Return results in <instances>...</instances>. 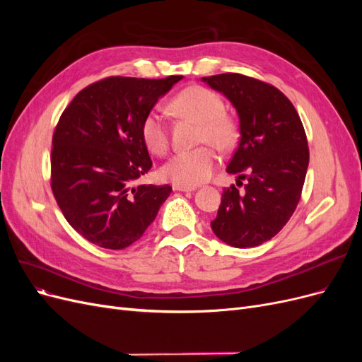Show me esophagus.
Returning a JSON list of instances; mask_svg holds the SVG:
<instances>
[{"instance_id":"34e87169","label":"esophagus","mask_w":362,"mask_h":362,"mask_svg":"<svg viewBox=\"0 0 362 362\" xmlns=\"http://www.w3.org/2000/svg\"><path fill=\"white\" fill-rule=\"evenodd\" d=\"M173 190L175 192H194L196 187L194 185H181V184H173Z\"/></svg>"}]
</instances>
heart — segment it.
Here are the masks:
<instances>
[{
  "instance_id": "obj_1",
  "label": "heart",
  "mask_w": 362,
  "mask_h": 362,
  "mask_svg": "<svg viewBox=\"0 0 362 362\" xmlns=\"http://www.w3.org/2000/svg\"><path fill=\"white\" fill-rule=\"evenodd\" d=\"M170 108L178 116L194 120L201 125L198 144H206L221 152L231 151L238 140L235 120L225 113L222 96L202 86H190L175 95ZM140 136L149 152L166 154L169 149L168 127L161 115L149 112L140 125ZM210 146H199L173 156L161 168V177L181 185H198L211 177L217 156Z\"/></svg>"
}]
</instances>
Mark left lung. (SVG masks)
<instances>
[{
  "label": "left lung",
  "mask_w": 362,
  "mask_h": 362,
  "mask_svg": "<svg viewBox=\"0 0 362 362\" xmlns=\"http://www.w3.org/2000/svg\"><path fill=\"white\" fill-rule=\"evenodd\" d=\"M233 103L240 119V140L226 172L237 185L223 189L213 233L229 246L254 247L275 237L299 204L310 149L302 120L275 86L226 72L202 76ZM246 179L243 192L236 189Z\"/></svg>",
  "instance_id": "1"
}]
</instances>
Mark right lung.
Segmentation results:
<instances>
[{"label":"right lung","instance_id":"add662e5","mask_svg":"<svg viewBox=\"0 0 362 362\" xmlns=\"http://www.w3.org/2000/svg\"><path fill=\"white\" fill-rule=\"evenodd\" d=\"M182 78L107 76L75 95L52 134L51 190L76 233L104 249L144 235L169 184L137 185L152 161L140 136L144 117Z\"/></svg>","mask_w":362,"mask_h":362}]
</instances>
